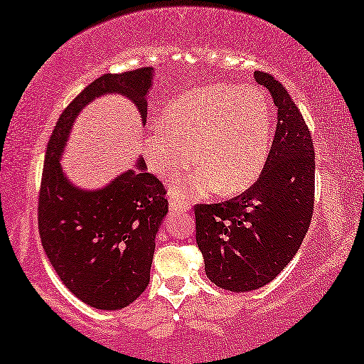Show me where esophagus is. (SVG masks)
<instances>
[{"label": "esophagus", "mask_w": 364, "mask_h": 364, "mask_svg": "<svg viewBox=\"0 0 364 364\" xmlns=\"http://www.w3.org/2000/svg\"><path fill=\"white\" fill-rule=\"evenodd\" d=\"M188 208H190V205H187V203H181V201H176L174 198H171V203H169V210L172 211V213H177V211H188Z\"/></svg>", "instance_id": "34e87169"}]
</instances>
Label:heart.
I'll return each instance as SVG.
<instances>
[{
    "mask_svg": "<svg viewBox=\"0 0 364 364\" xmlns=\"http://www.w3.org/2000/svg\"><path fill=\"white\" fill-rule=\"evenodd\" d=\"M272 109L255 87L216 82L178 95L143 139L150 169L174 178L193 163L192 174L178 178L171 193L181 203L245 192L263 171L271 145Z\"/></svg>",
    "mask_w": 364,
    "mask_h": 364,
    "instance_id": "b5f03b06",
    "label": "heart"
}]
</instances>
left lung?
Returning a JSON list of instances; mask_svg holds the SVG:
<instances>
[{"instance_id":"obj_1","label":"left lung","mask_w":364,"mask_h":364,"mask_svg":"<svg viewBox=\"0 0 364 364\" xmlns=\"http://www.w3.org/2000/svg\"><path fill=\"white\" fill-rule=\"evenodd\" d=\"M277 106V127L258 181L224 203L196 205V243L218 287L252 291L269 284L299 252L314 205L311 134L289 92L271 74H253Z\"/></svg>"}]
</instances>
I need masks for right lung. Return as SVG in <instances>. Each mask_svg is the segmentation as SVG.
<instances>
[{"label":"right lung","mask_w":364,"mask_h":364,"mask_svg":"<svg viewBox=\"0 0 364 364\" xmlns=\"http://www.w3.org/2000/svg\"><path fill=\"white\" fill-rule=\"evenodd\" d=\"M153 79V68L101 75L64 109L48 141L38 200L41 245L65 287L97 309L126 308L146 289L154 238L168 214L166 190L141 156L95 190L70 182L61 158L75 119L100 97H126L145 126Z\"/></svg>","instance_id":"1"}]
</instances>
